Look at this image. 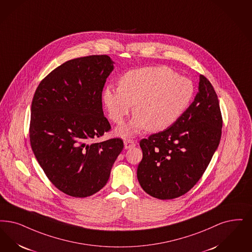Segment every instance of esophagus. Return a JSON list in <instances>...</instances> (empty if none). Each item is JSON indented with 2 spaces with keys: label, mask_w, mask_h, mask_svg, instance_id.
<instances>
[{
  "label": "esophagus",
  "mask_w": 252,
  "mask_h": 252,
  "mask_svg": "<svg viewBox=\"0 0 252 252\" xmlns=\"http://www.w3.org/2000/svg\"><path fill=\"white\" fill-rule=\"evenodd\" d=\"M135 145H136L135 141H132V140H126L125 141V148L126 149H131V148L135 147Z\"/></svg>",
  "instance_id": "1"
}]
</instances>
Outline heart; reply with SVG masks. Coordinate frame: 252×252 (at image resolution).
<instances>
[{
    "label": "heart",
    "mask_w": 252,
    "mask_h": 252,
    "mask_svg": "<svg viewBox=\"0 0 252 252\" xmlns=\"http://www.w3.org/2000/svg\"><path fill=\"white\" fill-rule=\"evenodd\" d=\"M194 93L190 80L167 66H150L126 73L118 88L108 86L104 90L103 101L116 125L124 123L136 104L137 116L117 129L119 135L129 137L146 127L151 132L170 127L189 109Z\"/></svg>",
    "instance_id": "1"
}]
</instances>
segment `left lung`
<instances>
[{
  "label": "left lung",
  "instance_id": "8db88e82",
  "mask_svg": "<svg viewBox=\"0 0 252 252\" xmlns=\"http://www.w3.org/2000/svg\"><path fill=\"white\" fill-rule=\"evenodd\" d=\"M222 116L211 82L200 76L199 93L181 118L142 139L137 177L142 189L160 200L178 198L201 179L221 138Z\"/></svg>",
  "mask_w": 252,
  "mask_h": 252
}]
</instances>
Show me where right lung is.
I'll return each mask as SVG.
<instances>
[{
  "label": "right lung",
  "mask_w": 252,
  "mask_h": 252,
  "mask_svg": "<svg viewBox=\"0 0 252 252\" xmlns=\"http://www.w3.org/2000/svg\"><path fill=\"white\" fill-rule=\"evenodd\" d=\"M112 70L108 55L67 61L41 81L32 101V152L49 180L72 197L104 188L124 148L120 138L95 142L111 128L102 91Z\"/></svg>",
  "instance_id": "add662e5"
}]
</instances>
